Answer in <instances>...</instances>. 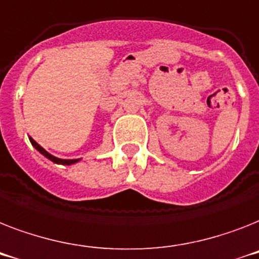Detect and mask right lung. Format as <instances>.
Masks as SVG:
<instances>
[{
	"instance_id": "1",
	"label": "right lung",
	"mask_w": 259,
	"mask_h": 259,
	"mask_svg": "<svg viewBox=\"0 0 259 259\" xmlns=\"http://www.w3.org/2000/svg\"><path fill=\"white\" fill-rule=\"evenodd\" d=\"M29 140H30V143H32V146L36 148L40 154H42L45 156V158H48L49 160H52L53 163H57V164H65V165H69V164H73V163L78 162L80 159H71V160H67V159H59V158H56V156H53V155H51L48 151H45L42 147H40L38 144H37L34 140L32 139V138H29Z\"/></svg>"
}]
</instances>
